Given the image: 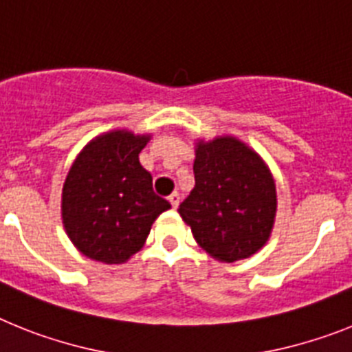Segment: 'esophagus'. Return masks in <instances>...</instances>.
Returning <instances> with one entry per match:
<instances>
[{
	"instance_id": "esophagus-1",
	"label": "esophagus",
	"mask_w": 352,
	"mask_h": 352,
	"mask_svg": "<svg viewBox=\"0 0 352 352\" xmlns=\"http://www.w3.org/2000/svg\"><path fill=\"white\" fill-rule=\"evenodd\" d=\"M168 200H170V204H172L173 209H177V207H179V204H180V195L175 191V193H172L170 197H168Z\"/></svg>"
}]
</instances>
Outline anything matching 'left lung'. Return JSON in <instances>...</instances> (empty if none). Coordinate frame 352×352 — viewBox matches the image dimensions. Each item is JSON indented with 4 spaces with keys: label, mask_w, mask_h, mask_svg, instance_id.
Instances as JSON below:
<instances>
[{
    "label": "left lung",
    "mask_w": 352,
    "mask_h": 352,
    "mask_svg": "<svg viewBox=\"0 0 352 352\" xmlns=\"http://www.w3.org/2000/svg\"><path fill=\"white\" fill-rule=\"evenodd\" d=\"M195 188L179 214L201 248L219 262L258 252L269 239L276 189L258 155L232 136L200 142L193 164Z\"/></svg>",
    "instance_id": "1"
}]
</instances>
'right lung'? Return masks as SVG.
Here are the masks:
<instances>
[{"instance_id":"add662e5","label":"right lung","mask_w":352,"mask_h":352,"mask_svg":"<svg viewBox=\"0 0 352 352\" xmlns=\"http://www.w3.org/2000/svg\"><path fill=\"white\" fill-rule=\"evenodd\" d=\"M148 136L113 131L88 143L78 155L62 193L67 235L83 255L122 264L142 250L152 223L170 209L157 197L152 175L140 164Z\"/></svg>"}]
</instances>
